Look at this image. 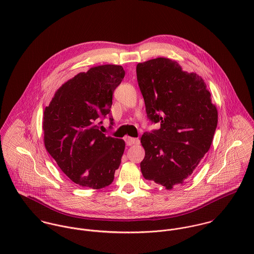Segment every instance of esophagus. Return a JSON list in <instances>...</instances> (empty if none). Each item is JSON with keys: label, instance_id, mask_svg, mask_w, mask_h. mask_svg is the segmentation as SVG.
<instances>
[{"label": "esophagus", "instance_id": "34e87169", "mask_svg": "<svg viewBox=\"0 0 254 254\" xmlns=\"http://www.w3.org/2000/svg\"><path fill=\"white\" fill-rule=\"evenodd\" d=\"M126 144H127V145H137V144H139V139L127 137L126 138Z\"/></svg>", "mask_w": 254, "mask_h": 254}]
</instances>
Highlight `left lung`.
Wrapping results in <instances>:
<instances>
[{
  "instance_id": "left-lung-1",
  "label": "left lung",
  "mask_w": 254,
  "mask_h": 254,
  "mask_svg": "<svg viewBox=\"0 0 254 254\" xmlns=\"http://www.w3.org/2000/svg\"><path fill=\"white\" fill-rule=\"evenodd\" d=\"M147 118L160 128L141 138L146 180L171 190L186 181L210 148L218 112L210 92L196 73L172 60L157 58L137 65Z\"/></svg>"
}]
</instances>
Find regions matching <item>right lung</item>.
<instances>
[{"label":"right lung","instance_id":"obj_1","mask_svg":"<svg viewBox=\"0 0 254 254\" xmlns=\"http://www.w3.org/2000/svg\"><path fill=\"white\" fill-rule=\"evenodd\" d=\"M125 71L105 64L65 82L44 110V144L62 171L75 184L99 190L110 185L121 163L125 142L99 130ZM110 124L113 118L110 117Z\"/></svg>","mask_w":254,"mask_h":254}]
</instances>
